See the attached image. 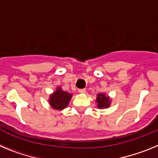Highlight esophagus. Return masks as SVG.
Returning a JSON list of instances; mask_svg holds the SVG:
<instances>
[{
  "instance_id": "1",
  "label": "esophagus",
  "mask_w": 158,
  "mask_h": 158,
  "mask_svg": "<svg viewBox=\"0 0 158 158\" xmlns=\"http://www.w3.org/2000/svg\"><path fill=\"white\" fill-rule=\"evenodd\" d=\"M85 92H86V89H79V93H82V94H84V93H85Z\"/></svg>"
}]
</instances>
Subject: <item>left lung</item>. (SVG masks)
I'll list each match as a JSON object with an SVG mask.
<instances>
[{
	"mask_svg": "<svg viewBox=\"0 0 158 158\" xmlns=\"http://www.w3.org/2000/svg\"><path fill=\"white\" fill-rule=\"evenodd\" d=\"M96 106L100 109H104L109 107L111 103V99L105 93H98L96 99Z\"/></svg>",
	"mask_w": 158,
	"mask_h": 158,
	"instance_id": "1",
	"label": "left lung"
}]
</instances>
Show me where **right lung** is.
<instances>
[{
  "label": "right lung",
  "instance_id": "add662e5",
  "mask_svg": "<svg viewBox=\"0 0 158 158\" xmlns=\"http://www.w3.org/2000/svg\"><path fill=\"white\" fill-rule=\"evenodd\" d=\"M72 96V93L63 91L62 88L58 86L56 90L50 95L48 100L49 104L53 109L62 111L69 105Z\"/></svg>",
  "mask_w": 158,
  "mask_h": 158
}]
</instances>
